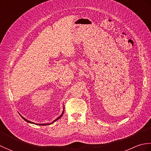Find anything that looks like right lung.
Instances as JSON below:
<instances>
[{"label":"right lung","instance_id":"obj_1","mask_svg":"<svg viewBox=\"0 0 151 151\" xmlns=\"http://www.w3.org/2000/svg\"><path fill=\"white\" fill-rule=\"evenodd\" d=\"M63 110H64V108H63ZM63 112H64V111H63V112H62V114H61L60 115V116H59L58 117L57 119H56L55 120H54L53 122H52V123H47V124H37V123H36V124H38V125H42V126H45V125H49V124H52V123H54V122H55L56 121H57V120H58L61 117H62V115H63ZM21 115V117L22 118V119H23L25 121H27V122H28V123H32V124H34V123H32V122H31V121H28V120H27V119H25L24 117H22V115Z\"/></svg>","mask_w":151,"mask_h":151}]
</instances>
